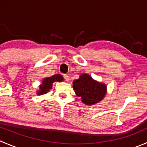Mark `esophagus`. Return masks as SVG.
Returning <instances> with one entry per match:
<instances>
[{
	"label": "esophagus",
	"instance_id": "34e87169",
	"mask_svg": "<svg viewBox=\"0 0 147 147\" xmlns=\"http://www.w3.org/2000/svg\"><path fill=\"white\" fill-rule=\"evenodd\" d=\"M63 78L64 79H65V80L66 81V82H68V81H69V76H68V75H67V74H64L63 75Z\"/></svg>",
	"mask_w": 147,
	"mask_h": 147
}]
</instances>
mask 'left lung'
<instances>
[{"instance_id": "8db88e82", "label": "left lung", "mask_w": 147, "mask_h": 147, "mask_svg": "<svg viewBox=\"0 0 147 147\" xmlns=\"http://www.w3.org/2000/svg\"><path fill=\"white\" fill-rule=\"evenodd\" d=\"M73 88L82 102L88 105L101 101L106 94L105 85L93 80L87 74H82L79 79L74 80Z\"/></svg>"}]
</instances>
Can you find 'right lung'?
I'll return each instance as SVG.
<instances>
[{
    "label": "right lung",
    "instance_id": "obj_1",
    "mask_svg": "<svg viewBox=\"0 0 147 147\" xmlns=\"http://www.w3.org/2000/svg\"><path fill=\"white\" fill-rule=\"evenodd\" d=\"M63 81V78L61 74L53 75L51 77L45 78L42 81V84L40 86V90L37 92V94H42L47 93L49 89H52V84L54 82H62Z\"/></svg>",
    "mask_w": 147,
    "mask_h": 147
}]
</instances>
